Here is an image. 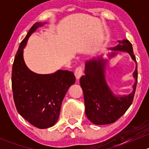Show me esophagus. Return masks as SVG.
Instances as JSON below:
<instances>
[{"instance_id": "1", "label": "esophagus", "mask_w": 149, "mask_h": 149, "mask_svg": "<svg viewBox=\"0 0 149 149\" xmlns=\"http://www.w3.org/2000/svg\"><path fill=\"white\" fill-rule=\"evenodd\" d=\"M83 72H84V68L81 67V66H79V67H78L75 70L74 74L77 80H79V79H80L81 76L82 74H83Z\"/></svg>"}]
</instances>
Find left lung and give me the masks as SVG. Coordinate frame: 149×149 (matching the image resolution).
<instances>
[{
    "label": "left lung",
    "mask_w": 149,
    "mask_h": 149,
    "mask_svg": "<svg viewBox=\"0 0 149 149\" xmlns=\"http://www.w3.org/2000/svg\"><path fill=\"white\" fill-rule=\"evenodd\" d=\"M119 45L109 49L113 50L108 55L112 58L118 52H127L136 63L133 73L135 81L133 91L128 95L116 96L113 94L105 79V67L108 60L102 58L87 61L85 65V75L80 79L83 89L85 113L87 118L95 125H107L115 123L127 110L133 102L138 82L137 62L133 53L132 44L127 40L118 41Z\"/></svg>",
    "instance_id": "1"
}]
</instances>
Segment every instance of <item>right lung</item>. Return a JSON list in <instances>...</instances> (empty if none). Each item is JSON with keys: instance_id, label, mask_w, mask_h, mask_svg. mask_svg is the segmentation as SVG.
Masks as SVG:
<instances>
[{"instance_id": "right-lung-1", "label": "right lung", "mask_w": 149, "mask_h": 149, "mask_svg": "<svg viewBox=\"0 0 149 149\" xmlns=\"http://www.w3.org/2000/svg\"><path fill=\"white\" fill-rule=\"evenodd\" d=\"M44 24H34L22 40L15 56L11 76L13 100L18 112L40 129L56 123L66 92L76 81L71 71L58 70L52 74H38L25 64L23 52L29 37Z\"/></svg>"}]
</instances>
